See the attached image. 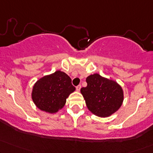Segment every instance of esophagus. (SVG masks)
I'll return each mask as SVG.
<instances>
[{
    "instance_id": "34e87169",
    "label": "esophagus",
    "mask_w": 153,
    "mask_h": 153,
    "mask_svg": "<svg viewBox=\"0 0 153 153\" xmlns=\"http://www.w3.org/2000/svg\"><path fill=\"white\" fill-rule=\"evenodd\" d=\"M80 88H81V85H77V86H76V90H77V91H79L80 90Z\"/></svg>"
}]
</instances>
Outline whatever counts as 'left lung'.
Listing matches in <instances>:
<instances>
[{
  "instance_id": "1",
  "label": "left lung",
  "mask_w": 153,
  "mask_h": 153,
  "mask_svg": "<svg viewBox=\"0 0 153 153\" xmlns=\"http://www.w3.org/2000/svg\"><path fill=\"white\" fill-rule=\"evenodd\" d=\"M87 86L80 89L88 110L98 117L112 115L123 104V90L115 80L95 73L86 78Z\"/></svg>"
}]
</instances>
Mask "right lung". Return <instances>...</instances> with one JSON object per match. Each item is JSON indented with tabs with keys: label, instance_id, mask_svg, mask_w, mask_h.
Wrapping results in <instances>:
<instances>
[{
	"label": "right lung",
	"instance_id": "1",
	"mask_svg": "<svg viewBox=\"0 0 153 153\" xmlns=\"http://www.w3.org/2000/svg\"><path fill=\"white\" fill-rule=\"evenodd\" d=\"M71 82V78L60 70L45 75L33 85L32 100L39 110L56 113L63 108L67 99L75 91Z\"/></svg>",
	"mask_w": 153,
	"mask_h": 153
}]
</instances>
